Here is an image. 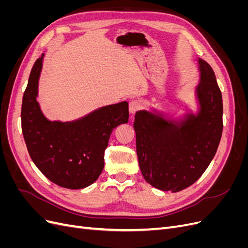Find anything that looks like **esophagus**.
<instances>
[{"label": "esophagus", "instance_id": "34e87169", "mask_svg": "<svg viewBox=\"0 0 248 248\" xmlns=\"http://www.w3.org/2000/svg\"><path fill=\"white\" fill-rule=\"evenodd\" d=\"M140 108H141V102L140 100L134 99V100H131L129 102V111H130V114H134V112H136L137 110H139Z\"/></svg>", "mask_w": 248, "mask_h": 248}]
</instances>
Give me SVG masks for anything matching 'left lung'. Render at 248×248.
<instances>
[{"mask_svg": "<svg viewBox=\"0 0 248 248\" xmlns=\"http://www.w3.org/2000/svg\"><path fill=\"white\" fill-rule=\"evenodd\" d=\"M200 79L194 89L198 111L168 117L155 108L137 111L140 169L157 189L178 192L204 174L218 148L222 133V96L213 69L198 59Z\"/></svg>", "mask_w": 248, "mask_h": 248, "instance_id": "obj_1", "label": "left lung"}]
</instances>
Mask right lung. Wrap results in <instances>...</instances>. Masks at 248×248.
Here are the masks:
<instances>
[{"mask_svg":"<svg viewBox=\"0 0 248 248\" xmlns=\"http://www.w3.org/2000/svg\"><path fill=\"white\" fill-rule=\"evenodd\" d=\"M43 57L36 60L22 97L21 129L28 152L51 182L68 189L85 188L101 174L112 130L128 122V102L99 108L73 121H50L37 100Z\"/></svg>","mask_w":248,"mask_h":248,"instance_id":"right-lung-1","label":"right lung"}]
</instances>
